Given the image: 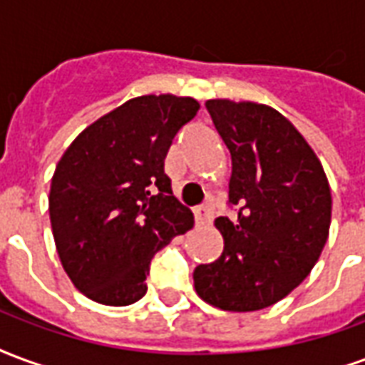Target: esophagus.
<instances>
[{
	"label": "esophagus",
	"instance_id": "34e87169",
	"mask_svg": "<svg viewBox=\"0 0 365 365\" xmlns=\"http://www.w3.org/2000/svg\"><path fill=\"white\" fill-rule=\"evenodd\" d=\"M214 217V212L208 208V206H198L194 210V220H196V225H206V223L212 222Z\"/></svg>",
	"mask_w": 365,
	"mask_h": 365
}]
</instances>
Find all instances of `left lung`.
<instances>
[{
	"mask_svg": "<svg viewBox=\"0 0 365 365\" xmlns=\"http://www.w3.org/2000/svg\"><path fill=\"white\" fill-rule=\"evenodd\" d=\"M231 153L230 208L215 227L222 257L194 268V288L223 311L270 307L297 288L331 227V188L309 143L278 110L257 103H206Z\"/></svg>",
	"mask_w": 365,
	"mask_h": 365,
	"instance_id": "left-lung-1",
	"label": "left lung"
}]
</instances>
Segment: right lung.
<instances>
[{
	"label": "right lung",
	"instance_id": "add662e5",
	"mask_svg": "<svg viewBox=\"0 0 365 365\" xmlns=\"http://www.w3.org/2000/svg\"><path fill=\"white\" fill-rule=\"evenodd\" d=\"M190 97L143 95L85 128L56 165L50 223L63 270L103 305L142 299L151 259L194 225L163 165L198 113Z\"/></svg>",
	"mask_w": 365,
	"mask_h": 365
}]
</instances>
